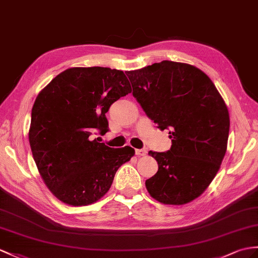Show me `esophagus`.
<instances>
[{
  "label": "esophagus",
  "mask_w": 258,
  "mask_h": 258,
  "mask_svg": "<svg viewBox=\"0 0 258 258\" xmlns=\"http://www.w3.org/2000/svg\"><path fill=\"white\" fill-rule=\"evenodd\" d=\"M136 154L138 156H144L147 154V150L146 149H137L136 150Z\"/></svg>",
  "instance_id": "34e87169"
}]
</instances>
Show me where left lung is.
<instances>
[{
	"label": "left lung",
	"mask_w": 258,
	"mask_h": 258,
	"mask_svg": "<svg viewBox=\"0 0 258 258\" xmlns=\"http://www.w3.org/2000/svg\"><path fill=\"white\" fill-rule=\"evenodd\" d=\"M125 74L137 102L159 129H169L172 139L167 152H149L159 165L146 180L149 194L164 205L192 202L208 188L227 152V105L208 75L183 62L164 60Z\"/></svg>",
	"instance_id": "left-lung-1"
}]
</instances>
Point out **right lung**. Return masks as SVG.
<instances>
[{
    "label": "right lung",
    "instance_id": "add662e5",
    "mask_svg": "<svg viewBox=\"0 0 258 258\" xmlns=\"http://www.w3.org/2000/svg\"><path fill=\"white\" fill-rule=\"evenodd\" d=\"M131 93L124 73L110 68H70L39 92L28 139L38 172L60 202L87 206L107 194L117 169L135 149H112L92 139L108 131L105 114Z\"/></svg>",
    "mask_w": 258,
    "mask_h": 258
}]
</instances>
